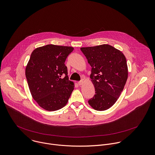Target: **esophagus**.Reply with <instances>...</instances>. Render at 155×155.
Segmentation results:
<instances>
[{
    "label": "esophagus",
    "mask_w": 155,
    "mask_h": 155,
    "mask_svg": "<svg viewBox=\"0 0 155 155\" xmlns=\"http://www.w3.org/2000/svg\"><path fill=\"white\" fill-rule=\"evenodd\" d=\"M83 80H80V81H78V84L79 86H80V85L83 84Z\"/></svg>",
    "instance_id": "1"
}]
</instances>
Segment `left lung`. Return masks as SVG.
<instances>
[{"mask_svg": "<svg viewBox=\"0 0 155 155\" xmlns=\"http://www.w3.org/2000/svg\"><path fill=\"white\" fill-rule=\"evenodd\" d=\"M80 50L92 67L91 78L95 89L88 102L96 110H106L116 103L124 90L128 76L126 58L108 44Z\"/></svg>", "mask_w": 155, "mask_h": 155, "instance_id": "1", "label": "left lung"}]
</instances>
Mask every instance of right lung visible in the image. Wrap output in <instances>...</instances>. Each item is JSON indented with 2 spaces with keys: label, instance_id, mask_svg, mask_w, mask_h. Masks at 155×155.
Here are the masks:
<instances>
[{
  "label": "right lung",
  "instance_id": "right-lung-1",
  "mask_svg": "<svg viewBox=\"0 0 155 155\" xmlns=\"http://www.w3.org/2000/svg\"><path fill=\"white\" fill-rule=\"evenodd\" d=\"M73 50L72 47L49 44L31 53L26 68V77L33 98L45 110L61 109L74 89L64 64Z\"/></svg>",
  "mask_w": 155,
  "mask_h": 155
}]
</instances>
